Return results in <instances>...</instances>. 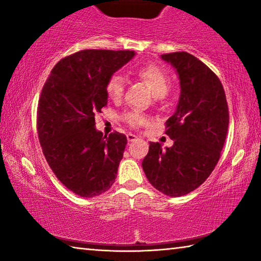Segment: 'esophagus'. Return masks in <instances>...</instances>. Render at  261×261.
Instances as JSON below:
<instances>
[{
    "mask_svg": "<svg viewBox=\"0 0 261 261\" xmlns=\"http://www.w3.org/2000/svg\"><path fill=\"white\" fill-rule=\"evenodd\" d=\"M126 138H127V141H135V140L138 139V137H137L136 135L127 134V135H126Z\"/></svg>",
    "mask_w": 261,
    "mask_h": 261,
    "instance_id": "1",
    "label": "esophagus"
}]
</instances>
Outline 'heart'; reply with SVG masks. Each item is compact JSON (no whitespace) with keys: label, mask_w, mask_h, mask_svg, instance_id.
Masks as SVG:
<instances>
[{"label":"heart","mask_w":261,"mask_h":261,"mask_svg":"<svg viewBox=\"0 0 261 261\" xmlns=\"http://www.w3.org/2000/svg\"><path fill=\"white\" fill-rule=\"evenodd\" d=\"M136 73L143 81L146 82L155 98H165L170 91L171 79L168 74L156 65H144L137 70ZM125 88V79L118 73L113 74L106 84V92L108 96L114 101L120 100ZM124 120L134 127H138L146 124L147 117L139 112H130L124 115Z\"/></svg>","instance_id":"1"}]
</instances>
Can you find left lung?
I'll return each instance as SVG.
<instances>
[{"mask_svg":"<svg viewBox=\"0 0 261 261\" xmlns=\"http://www.w3.org/2000/svg\"><path fill=\"white\" fill-rule=\"evenodd\" d=\"M176 69L180 95L166 122L171 147L149 143L143 169L148 182L163 194L180 197L205 182L220 159L229 124L226 94L218 76L185 51L161 55Z\"/></svg>","mask_w":261,"mask_h":261,"instance_id":"obj_1","label":"left lung"}]
</instances>
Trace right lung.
<instances>
[{
    "label": "right lung",
    "instance_id": "add662e5",
    "mask_svg": "<svg viewBox=\"0 0 261 261\" xmlns=\"http://www.w3.org/2000/svg\"><path fill=\"white\" fill-rule=\"evenodd\" d=\"M134 50L85 49L64 57L43 85L38 105L39 141L48 165L70 191L93 198L112 187L125 149V135L95 129L108 102L106 84Z\"/></svg>",
    "mask_w": 261,
    "mask_h": 261
}]
</instances>
